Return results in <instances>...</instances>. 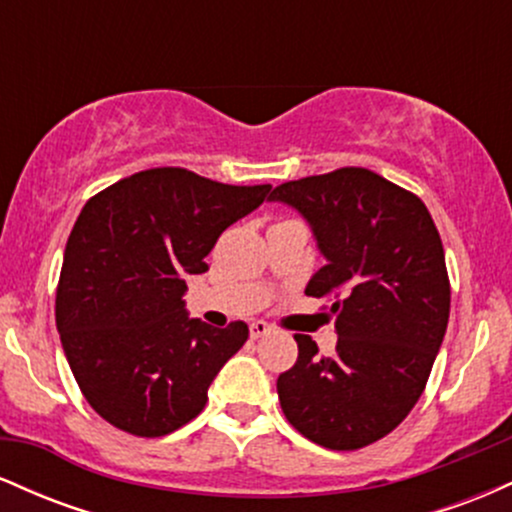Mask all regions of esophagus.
Instances as JSON below:
<instances>
[{
    "label": "esophagus",
    "mask_w": 512,
    "mask_h": 512,
    "mask_svg": "<svg viewBox=\"0 0 512 512\" xmlns=\"http://www.w3.org/2000/svg\"><path fill=\"white\" fill-rule=\"evenodd\" d=\"M272 332V327L267 325V322H262V320H255L250 325V337L252 339H260V337H264V334H269Z\"/></svg>",
    "instance_id": "esophagus-1"
}]
</instances>
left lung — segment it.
<instances>
[{
  "label": "left lung",
  "mask_w": 512,
  "mask_h": 512,
  "mask_svg": "<svg viewBox=\"0 0 512 512\" xmlns=\"http://www.w3.org/2000/svg\"><path fill=\"white\" fill-rule=\"evenodd\" d=\"M325 257L305 293L332 301L337 349L296 334V366L279 375L293 428L330 450H358L407 419L424 392L450 317V281L426 204L366 168L279 185Z\"/></svg>",
  "instance_id": "1"
}]
</instances>
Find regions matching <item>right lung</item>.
Returning <instances> with one entry per match:
<instances>
[{
	"instance_id": "1",
	"label": "right lung",
	"mask_w": 512,
	"mask_h": 512,
	"mask_svg": "<svg viewBox=\"0 0 512 512\" xmlns=\"http://www.w3.org/2000/svg\"><path fill=\"white\" fill-rule=\"evenodd\" d=\"M272 185H223L151 168L88 199L64 250L57 332L76 383L108 424L142 438L178 431L207 404L248 325L216 330L185 308L187 274Z\"/></svg>"
}]
</instances>
